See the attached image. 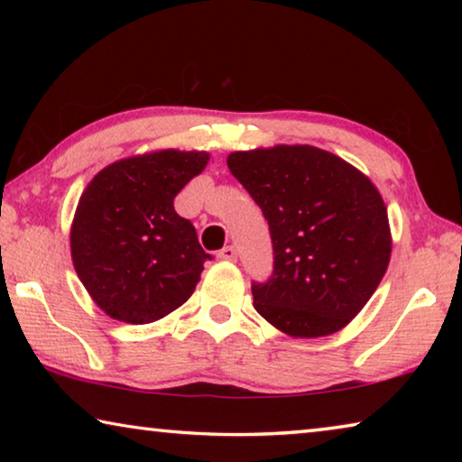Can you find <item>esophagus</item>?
I'll list each match as a JSON object with an SVG mask.
<instances>
[{
  "label": "esophagus",
  "mask_w": 462,
  "mask_h": 462,
  "mask_svg": "<svg viewBox=\"0 0 462 462\" xmlns=\"http://www.w3.org/2000/svg\"><path fill=\"white\" fill-rule=\"evenodd\" d=\"M217 259H220V261H236V248L224 246L220 253H217Z\"/></svg>",
  "instance_id": "1"
}]
</instances>
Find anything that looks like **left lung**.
<instances>
[{
  "mask_svg": "<svg viewBox=\"0 0 462 462\" xmlns=\"http://www.w3.org/2000/svg\"><path fill=\"white\" fill-rule=\"evenodd\" d=\"M228 169L269 222L275 267L253 285L254 310L291 338H322L356 318L391 259L387 208L374 183L310 144L228 154Z\"/></svg>",
  "mask_w": 462,
  "mask_h": 462,
  "instance_id": "1",
  "label": "left lung"
}]
</instances>
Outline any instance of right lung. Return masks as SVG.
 Returning a JSON list of instances; mask_svg holds the SVG:
<instances>
[{"label": "right lung", "instance_id": "1", "mask_svg": "<svg viewBox=\"0 0 462 462\" xmlns=\"http://www.w3.org/2000/svg\"><path fill=\"white\" fill-rule=\"evenodd\" d=\"M209 152L162 148L120 159L91 179L71 224V259L109 318L151 324L189 300L209 254L173 199Z\"/></svg>", "mask_w": 462, "mask_h": 462}]
</instances>
